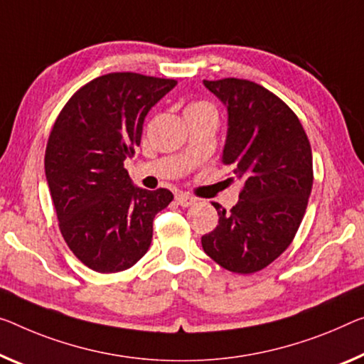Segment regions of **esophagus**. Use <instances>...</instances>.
<instances>
[{
	"mask_svg": "<svg viewBox=\"0 0 364 364\" xmlns=\"http://www.w3.org/2000/svg\"><path fill=\"white\" fill-rule=\"evenodd\" d=\"M176 201H177V205H181V206H190V205H193L195 200L192 195H188V193H183V192H178L177 195H176Z\"/></svg>",
	"mask_w": 364,
	"mask_h": 364,
	"instance_id": "34e87169",
	"label": "esophagus"
}]
</instances>
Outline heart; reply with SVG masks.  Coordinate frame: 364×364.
<instances>
[{"label": "heart", "instance_id": "heart-1", "mask_svg": "<svg viewBox=\"0 0 364 364\" xmlns=\"http://www.w3.org/2000/svg\"><path fill=\"white\" fill-rule=\"evenodd\" d=\"M193 105H198V104H193Z\"/></svg>", "mask_w": 364, "mask_h": 364}]
</instances>
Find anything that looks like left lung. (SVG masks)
Listing matches in <instances>:
<instances>
[{
	"instance_id": "8db88e82",
	"label": "left lung",
	"mask_w": 364,
	"mask_h": 364,
	"mask_svg": "<svg viewBox=\"0 0 364 364\" xmlns=\"http://www.w3.org/2000/svg\"><path fill=\"white\" fill-rule=\"evenodd\" d=\"M203 85L228 107L221 161L242 188L229 211L213 203L220 220L201 245L218 265L250 275L278 259L298 232L314 181L311 144L298 115L264 86L239 77Z\"/></svg>"
}]
</instances>
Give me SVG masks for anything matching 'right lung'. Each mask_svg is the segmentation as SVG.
Returning <instances> with one entry per match:
<instances>
[{"label": "right lung", "mask_w": 364, "mask_h": 364, "mask_svg": "<svg viewBox=\"0 0 364 364\" xmlns=\"http://www.w3.org/2000/svg\"><path fill=\"white\" fill-rule=\"evenodd\" d=\"M177 85L169 77L109 73L77 89L55 120L46 176L66 245L87 268L115 273L148 252L153 220L171 190L132 186L125 159L141 143L144 117Z\"/></svg>", "instance_id": "right-lung-1"}]
</instances>
